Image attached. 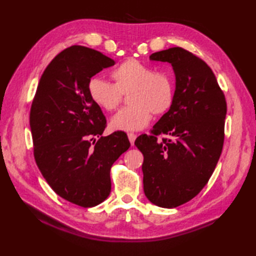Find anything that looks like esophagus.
<instances>
[{"mask_svg": "<svg viewBox=\"0 0 256 256\" xmlns=\"http://www.w3.org/2000/svg\"><path fill=\"white\" fill-rule=\"evenodd\" d=\"M128 138L130 143H131L132 145H134L135 140H136V135H135L134 133H128Z\"/></svg>", "mask_w": 256, "mask_h": 256, "instance_id": "1", "label": "esophagus"}]
</instances>
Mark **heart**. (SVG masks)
<instances>
[{
  "label": "heart",
  "mask_w": 256,
  "mask_h": 256,
  "mask_svg": "<svg viewBox=\"0 0 256 256\" xmlns=\"http://www.w3.org/2000/svg\"><path fill=\"white\" fill-rule=\"evenodd\" d=\"M114 84L100 77H92L88 92L96 104L113 111L130 90L131 106L118 111L111 120V128L118 131H140L150 121L152 112L162 114L170 110L175 96V84L170 74L155 72L148 64L128 59L111 72Z\"/></svg>",
  "instance_id": "1"
}]
</instances>
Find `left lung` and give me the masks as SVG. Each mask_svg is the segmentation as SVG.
<instances>
[{
	"instance_id": "8db88e82",
	"label": "left lung",
	"mask_w": 256,
	"mask_h": 256,
	"mask_svg": "<svg viewBox=\"0 0 256 256\" xmlns=\"http://www.w3.org/2000/svg\"><path fill=\"white\" fill-rule=\"evenodd\" d=\"M150 60L170 62L175 74L174 102L135 140L142 152L144 192L152 204L175 208L196 197L214 172L224 140L226 102L202 59L180 47L157 52ZM171 138L156 140V135Z\"/></svg>"
}]
</instances>
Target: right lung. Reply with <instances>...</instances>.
Returning <instances> with one entry per match:
<instances>
[{"mask_svg": "<svg viewBox=\"0 0 256 256\" xmlns=\"http://www.w3.org/2000/svg\"><path fill=\"white\" fill-rule=\"evenodd\" d=\"M114 64L91 48L69 47L42 72L32 103L30 125L42 175L58 196L84 208L108 197L111 167L131 146L121 131L101 136L106 120L88 92L89 80Z\"/></svg>", "mask_w": 256, "mask_h": 256, "instance_id": "right-lung-1", "label": "right lung"}]
</instances>
